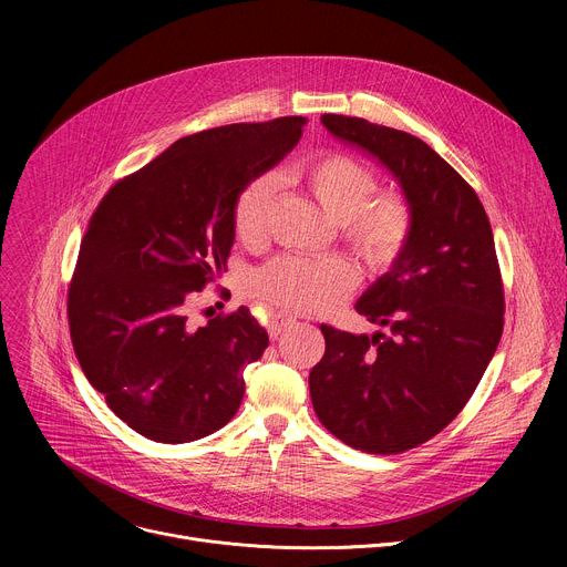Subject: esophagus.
Segmentation results:
<instances>
[{
  "mask_svg": "<svg viewBox=\"0 0 567 567\" xmlns=\"http://www.w3.org/2000/svg\"><path fill=\"white\" fill-rule=\"evenodd\" d=\"M296 326V318H291V316H274L271 318V322H269V337L271 339H278L285 330H289V328H293Z\"/></svg>",
  "mask_w": 567,
  "mask_h": 567,
  "instance_id": "1",
  "label": "esophagus"
}]
</instances>
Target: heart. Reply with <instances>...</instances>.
Listing matches in <instances>:
<instances>
[{"label": "heart", "instance_id": "heart-1", "mask_svg": "<svg viewBox=\"0 0 567 567\" xmlns=\"http://www.w3.org/2000/svg\"><path fill=\"white\" fill-rule=\"evenodd\" d=\"M332 221L343 239L370 269L392 267L415 226L411 202L396 190L377 188L374 173L343 152H316L287 171ZM278 193L271 173L256 175L241 186L233 202V230L237 239L254 245L267 233L269 213ZM357 285V269L343 258L282 256L251 278V293L265 305L296 311L326 313L339 307Z\"/></svg>", "mask_w": 567, "mask_h": 567}]
</instances>
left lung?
Instances as JSON below:
<instances>
[{
    "mask_svg": "<svg viewBox=\"0 0 567 567\" xmlns=\"http://www.w3.org/2000/svg\"><path fill=\"white\" fill-rule=\"evenodd\" d=\"M320 121L381 161L415 226L392 269L357 302L388 334L320 326L326 354L309 372L311 403L348 446L403 453L457 417L501 343L505 291L494 233L475 190L422 138L357 116Z\"/></svg>",
    "mask_w": 567,
    "mask_h": 567,
    "instance_id": "8db88e82",
    "label": "left lung"
}]
</instances>
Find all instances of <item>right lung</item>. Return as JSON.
I'll return each mask as SVG.
<instances>
[{
	"mask_svg": "<svg viewBox=\"0 0 567 567\" xmlns=\"http://www.w3.org/2000/svg\"><path fill=\"white\" fill-rule=\"evenodd\" d=\"M302 116L179 138L96 206L66 293L73 352L130 429L184 444L226 426L241 370L269 346L249 307L193 328L197 293L226 271L233 202L298 143Z\"/></svg>",
	"mask_w": 567,
	"mask_h": 567,
	"instance_id": "obj_1",
	"label": "right lung"
}]
</instances>
